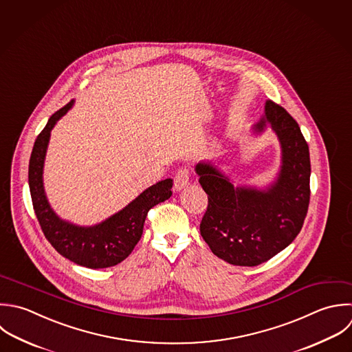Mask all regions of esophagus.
<instances>
[{"label":"esophagus","instance_id":"esophagus-1","mask_svg":"<svg viewBox=\"0 0 352 352\" xmlns=\"http://www.w3.org/2000/svg\"><path fill=\"white\" fill-rule=\"evenodd\" d=\"M190 184V173L186 168H181L177 171L174 177V190L179 192L185 189Z\"/></svg>","mask_w":352,"mask_h":352}]
</instances>
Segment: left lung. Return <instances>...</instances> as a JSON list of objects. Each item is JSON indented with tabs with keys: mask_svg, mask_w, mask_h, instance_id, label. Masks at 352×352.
<instances>
[{
	"mask_svg": "<svg viewBox=\"0 0 352 352\" xmlns=\"http://www.w3.org/2000/svg\"><path fill=\"white\" fill-rule=\"evenodd\" d=\"M270 127L281 148L274 179L265 186L234 185L219 160L195 166L208 195L200 233L214 255L234 266H258L285 250L302 230L310 203V152L296 120L267 100L252 126L255 137Z\"/></svg>",
	"mask_w": 352,
	"mask_h": 352,
	"instance_id": "obj_1",
	"label": "left lung"
}]
</instances>
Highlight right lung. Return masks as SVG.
<instances>
[{
  "instance_id": "obj_1",
  "label": "right lung",
  "mask_w": 352,
  "mask_h": 352,
  "mask_svg": "<svg viewBox=\"0 0 352 352\" xmlns=\"http://www.w3.org/2000/svg\"><path fill=\"white\" fill-rule=\"evenodd\" d=\"M74 104L75 100H71L53 113L36 137L28 164V186L35 215L53 248L79 266L105 269L120 263L131 254L142 236L148 211L171 197L173 179L167 178L146 188L120 211L96 225L82 226L60 218L46 197L43 166L50 131Z\"/></svg>"
}]
</instances>
